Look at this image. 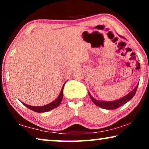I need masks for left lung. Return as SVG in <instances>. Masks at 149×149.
<instances>
[{
  "label": "left lung",
  "mask_w": 149,
  "mask_h": 149,
  "mask_svg": "<svg viewBox=\"0 0 149 149\" xmlns=\"http://www.w3.org/2000/svg\"><path fill=\"white\" fill-rule=\"evenodd\" d=\"M138 84L136 85V87L131 91V92L128 93L127 95H126L125 96L121 97V98H120L119 100H117L115 101H112V102L98 101L97 100L93 98L89 93V95L93 102L94 103L95 105L97 106V107H100L102 109H108V110H113L121 107V106L123 105L124 104H125L126 102H127L128 101H130V100L134 96V95L136 94V90H137V88H138Z\"/></svg>",
  "instance_id": "1"
}]
</instances>
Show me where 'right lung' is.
Returning a JSON list of instances; mask_svg holds the SVG:
<instances>
[{"label": "right lung", "mask_w": 149, "mask_h": 149, "mask_svg": "<svg viewBox=\"0 0 149 149\" xmlns=\"http://www.w3.org/2000/svg\"><path fill=\"white\" fill-rule=\"evenodd\" d=\"M65 83L64 85H63L62 90H61V92L60 93V95H59V96L57 97L56 100H55L54 102H51L50 104H47L45 106H42V107H32V106L26 104H24L23 102H22V104H23L25 107L28 108L29 109L32 110V111H33L34 112H36V113H45V112L49 111L51 110L58 107V106L60 104V103L62 102L63 98V89H64Z\"/></svg>", "instance_id": "obj_1"}]
</instances>
